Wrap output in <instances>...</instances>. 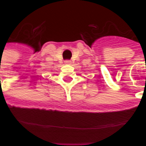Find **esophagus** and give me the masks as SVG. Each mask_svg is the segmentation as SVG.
Masks as SVG:
<instances>
[{
    "instance_id": "obj_1",
    "label": "esophagus",
    "mask_w": 146,
    "mask_h": 146,
    "mask_svg": "<svg viewBox=\"0 0 146 146\" xmlns=\"http://www.w3.org/2000/svg\"><path fill=\"white\" fill-rule=\"evenodd\" d=\"M65 63H66V64H70V63H71V61L66 60V62H65Z\"/></svg>"
}]
</instances>
